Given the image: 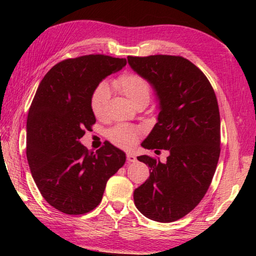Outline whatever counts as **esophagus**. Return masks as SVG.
<instances>
[{
    "label": "esophagus",
    "instance_id": "obj_1",
    "mask_svg": "<svg viewBox=\"0 0 256 256\" xmlns=\"http://www.w3.org/2000/svg\"><path fill=\"white\" fill-rule=\"evenodd\" d=\"M126 159H128V162H136V156H134L133 154H131V152H128V154H126Z\"/></svg>",
    "mask_w": 256,
    "mask_h": 256
}]
</instances>
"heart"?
<instances>
[{
    "label": "heart",
    "instance_id": "b5f03b06",
    "mask_svg": "<svg viewBox=\"0 0 256 256\" xmlns=\"http://www.w3.org/2000/svg\"><path fill=\"white\" fill-rule=\"evenodd\" d=\"M112 88L122 94L124 97L134 106L141 104H148L151 97V86L144 76L136 73H123L112 82ZM110 97V86L106 84H100L94 88L90 98V107L94 115L97 118H102L105 115L107 102ZM144 132L140 126L131 124H118L107 131V138L112 144L120 148L128 149L136 144Z\"/></svg>",
    "mask_w": 256,
    "mask_h": 256
}]
</instances>
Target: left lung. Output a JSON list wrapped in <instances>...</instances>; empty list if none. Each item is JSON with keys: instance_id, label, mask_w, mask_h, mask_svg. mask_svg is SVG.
<instances>
[{"instance_id": "obj_1", "label": "left lung", "mask_w": 256, "mask_h": 256, "mask_svg": "<svg viewBox=\"0 0 256 256\" xmlns=\"http://www.w3.org/2000/svg\"><path fill=\"white\" fill-rule=\"evenodd\" d=\"M128 60L159 99L158 122L141 146L157 154L160 149L170 152L166 162L138 157L150 176L134 190V203L151 220L176 222L200 203L214 175L220 156L218 102L204 73L182 56H128Z\"/></svg>"}]
</instances>
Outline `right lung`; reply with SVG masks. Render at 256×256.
<instances>
[{"label":"right lung","instance_id":"obj_1","mask_svg":"<svg viewBox=\"0 0 256 256\" xmlns=\"http://www.w3.org/2000/svg\"><path fill=\"white\" fill-rule=\"evenodd\" d=\"M126 60L96 54L64 60L42 78L27 118V159L42 198L66 214H84L102 198L107 180L125 164L110 142L96 152L80 144L96 118L90 98L96 86Z\"/></svg>","mask_w":256,"mask_h":256}]
</instances>
